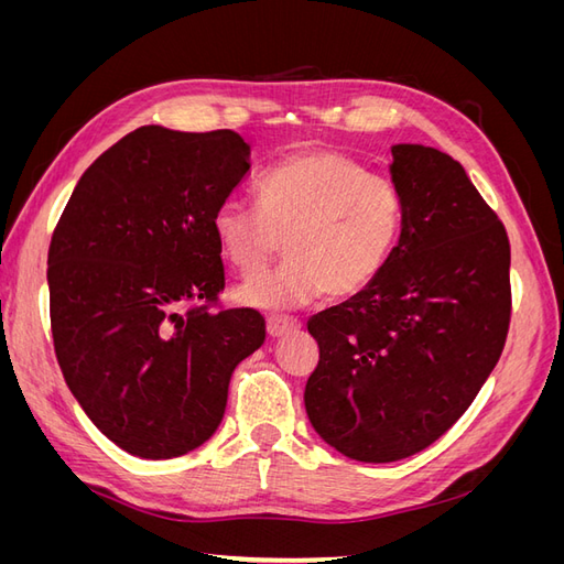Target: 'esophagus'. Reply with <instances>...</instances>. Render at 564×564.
<instances>
[{
	"label": "esophagus",
	"mask_w": 564,
	"mask_h": 564,
	"mask_svg": "<svg viewBox=\"0 0 564 564\" xmlns=\"http://www.w3.org/2000/svg\"><path fill=\"white\" fill-rule=\"evenodd\" d=\"M301 329V322L294 317H268V336L280 338Z\"/></svg>",
	"instance_id": "obj_1"
}]
</instances>
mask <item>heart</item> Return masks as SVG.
<instances>
[{
	"label": "heart",
	"mask_w": 564,
	"mask_h": 564,
	"mask_svg": "<svg viewBox=\"0 0 564 564\" xmlns=\"http://www.w3.org/2000/svg\"><path fill=\"white\" fill-rule=\"evenodd\" d=\"M253 193L259 209L224 202L212 216L218 251L240 278H259L284 240L289 261L237 292L251 308H299L324 292L360 294L398 247V185L346 152L299 148L272 164Z\"/></svg>",
	"instance_id": "obj_1"
}]
</instances>
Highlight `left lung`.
Segmentation results:
<instances>
[{"label": "left lung", "mask_w": 564, "mask_h": 564, "mask_svg": "<svg viewBox=\"0 0 564 564\" xmlns=\"http://www.w3.org/2000/svg\"><path fill=\"white\" fill-rule=\"evenodd\" d=\"M402 230L381 275L311 317L305 383L315 433L348 458L390 464L431 447L497 367L510 324V245L445 152L392 145Z\"/></svg>", "instance_id": "1"}]
</instances>
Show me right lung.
<instances>
[{
    "label": "right lung",
    "instance_id": "obj_1",
    "mask_svg": "<svg viewBox=\"0 0 564 564\" xmlns=\"http://www.w3.org/2000/svg\"><path fill=\"white\" fill-rule=\"evenodd\" d=\"M249 166V145L230 129L141 127L82 174L51 237L63 379L96 429L133 456L204 445L235 367L265 340L256 311H212L226 286L212 216Z\"/></svg>",
    "mask_w": 564,
    "mask_h": 564
}]
</instances>
